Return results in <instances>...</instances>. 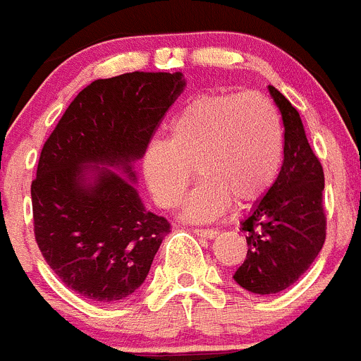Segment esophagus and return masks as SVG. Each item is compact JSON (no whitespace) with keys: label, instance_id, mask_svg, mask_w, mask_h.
Returning a JSON list of instances; mask_svg holds the SVG:
<instances>
[{"label":"esophagus","instance_id":"obj_1","mask_svg":"<svg viewBox=\"0 0 361 361\" xmlns=\"http://www.w3.org/2000/svg\"><path fill=\"white\" fill-rule=\"evenodd\" d=\"M194 233H196L197 237H203V238L217 237V231H215V230H204V228H196V230H194Z\"/></svg>","mask_w":361,"mask_h":361}]
</instances>
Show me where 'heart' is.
Listing matches in <instances>:
<instances>
[{"label": "heart", "mask_w": 361, "mask_h": 361, "mask_svg": "<svg viewBox=\"0 0 361 361\" xmlns=\"http://www.w3.org/2000/svg\"><path fill=\"white\" fill-rule=\"evenodd\" d=\"M285 137L276 104L260 92L212 90L192 97L169 124V139H153L142 174L161 208H176L194 178L201 181L183 207L188 221L210 222L233 203L264 197L281 171Z\"/></svg>", "instance_id": "heart-1"}]
</instances>
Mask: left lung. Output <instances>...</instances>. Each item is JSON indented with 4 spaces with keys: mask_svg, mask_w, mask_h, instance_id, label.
<instances>
[{
    "mask_svg": "<svg viewBox=\"0 0 361 361\" xmlns=\"http://www.w3.org/2000/svg\"><path fill=\"white\" fill-rule=\"evenodd\" d=\"M285 126V151L279 176L242 221L247 255L235 281L252 294H278L298 281L326 240L322 207L324 171L310 147L299 112L269 85Z\"/></svg>",
    "mask_w": 361,
    "mask_h": 361,
    "instance_id": "8db88e82",
    "label": "left lung"
}]
</instances>
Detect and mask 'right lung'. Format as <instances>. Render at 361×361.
<instances>
[{"instance_id":"right-lung-1","label":"right lung","mask_w":361,"mask_h":361,"mask_svg":"<svg viewBox=\"0 0 361 361\" xmlns=\"http://www.w3.org/2000/svg\"><path fill=\"white\" fill-rule=\"evenodd\" d=\"M183 89L181 73L96 80L40 151L32 181L37 245L63 285L90 301L133 294L171 231L144 208L133 164Z\"/></svg>"}]
</instances>
